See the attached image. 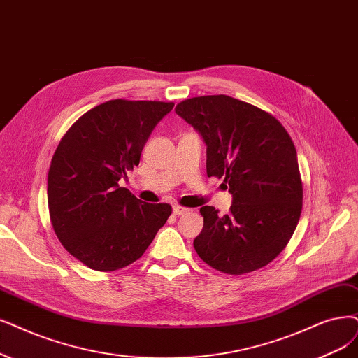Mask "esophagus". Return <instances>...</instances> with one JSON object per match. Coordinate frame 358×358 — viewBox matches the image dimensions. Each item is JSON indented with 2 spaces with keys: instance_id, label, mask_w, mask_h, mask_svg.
<instances>
[{
  "instance_id": "34e87169",
  "label": "esophagus",
  "mask_w": 358,
  "mask_h": 358,
  "mask_svg": "<svg viewBox=\"0 0 358 358\" xmlns=\"http://www.w3.org/2000/svg\"><path fill=\"white\" fill-rule=\"evenodd\" d=\"M172 213H174V215H182V214L189 213V209L184 206H180V205H174L172 206Z\"/></svg>"
}]
</instances>
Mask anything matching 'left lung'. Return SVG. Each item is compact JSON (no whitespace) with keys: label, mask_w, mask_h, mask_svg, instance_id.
Wrapping results in <instances>:
<instances>
[{"label":"left lung","mask_w":358,"mask_h":358,"mask_svg":"<svg viewBox=\"0 0 358 358\" xmlns=\"http://www.w3.org/2000/svg\"><path fill=\"white\" fill-rule=\"evenodd\" d=\"M176 113L202 136L208 177H224L230 213L202 206L203 229L193 246L208 266L245 274L266 267L292 237L302 209V182L292 138L277 119L229 96H202Z\"/></svg>","instance_id":"left-lung-1"}]
</instances>
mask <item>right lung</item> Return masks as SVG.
<instances>
[{"label":"right lung","instance_id":"obj_1","mask_svg":"<svg viewBox=\"0 0 358 358\" xmlns=\"http://www.w3.org/2000/svg\"><path fill=\"white\" fill-rule=\"evenodd\" d=\"M174 103L110 100L84 113L60 140L48 171L50 220L71 255L97 271L137 261L171 205L143 203L119 180L140 164L152 131Z\"/></svg>","mask_w":358,"mask_h":358}]
</instances>
